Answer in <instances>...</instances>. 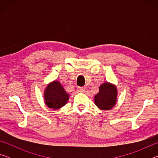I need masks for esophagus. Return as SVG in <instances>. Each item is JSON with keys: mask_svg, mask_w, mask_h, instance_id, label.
<instances>
[{"mask_svg": "<svg viewBox=\"0 0 158 158\" xmlns=\"http://www.w3.org/2000/svg\"><path fill=\"white\" fill-rule=\"evenodd\" d=\"M78 91L80 93H84L85 91V88L84 87H78Z\"/></svg>", "mask_w": 158, "mask_h": 158, "instance_id": "34e87169", "label": "esophagus"}]
</instances>
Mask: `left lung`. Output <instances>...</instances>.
<instances>
[{
  "label": "left lung",
  "instance_id": "obj_1",
  "mask_svg": "<svg viewBox=\"0 0 158 158\" xmlns=\"http://www.w3.org/2000/svg\"><path fill=\"white\" fill-rule=\"evenodd\" d=\"M99 93L95 95V105L101 110H109L116 104L118 91L116 86L105 82L99 87Z\"/></svg>",
  "mask_w": 158,
  "mask_h": 158
}]
</instances>
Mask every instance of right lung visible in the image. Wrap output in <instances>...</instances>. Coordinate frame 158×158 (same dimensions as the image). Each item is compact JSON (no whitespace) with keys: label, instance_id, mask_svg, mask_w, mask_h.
<instances>
[{"label":"right lung","instance_id":"1","mask_svg":"<svg viewBox=\"0 0 158 158\" xmlns=\"http://www.w3.org/2000/svg\"><path fill=\"white\" fill-rule=\"evenodd\" d=\"M44 98L48 107L58 109L66 105L69 100V95L59 81L54 80L47 85L44 89Z\"/></svg>","mask_w":158,"mask_h":158}]
</instances>
